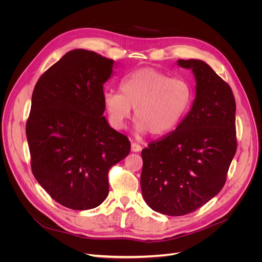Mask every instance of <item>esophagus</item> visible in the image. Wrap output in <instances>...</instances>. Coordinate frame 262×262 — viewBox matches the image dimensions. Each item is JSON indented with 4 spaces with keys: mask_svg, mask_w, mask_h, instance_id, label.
<instances>
[{
    "mask_svg": "<svg viewBox=\"0 0 262 262\" xmlns=\"http://www.w3.org/2000/svg\"><path fill=\"white\" fill-rule=\"evenodd\" d=\"M130 149H132V152H139V150H141V145H139L136 142H132Z\"/></svg>",
    "mask_w": 262,
    "mask_h": 262,
    "instance_id": "obj_1",
    "label": "esophagus"
}]
</instances>
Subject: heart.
I'll return each instance as SVG.
<instances>
[{"instance_id": "obj_1", "label": "heart", "mask_w": 262, "mask_h": 262, "mask_svg": "<svg viewBox=\"0 0 262 262\" xmlns=\"http://www.w3.org/2000/svg\"><path fill=\"white\" fill-rule=\"evenodd\" d=\"M120 92L103 93V104L112 125L122 129L134 108L137 132H148L153 136L174 129L192 101V88L186 79L171 77L149 67L123 77Z\"/></svg>"}]
</instances>
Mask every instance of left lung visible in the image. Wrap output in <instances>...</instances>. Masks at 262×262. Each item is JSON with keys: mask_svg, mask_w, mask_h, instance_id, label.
<instances>
[{"mask_svg": "<svg viewBox=\"0 0 262 262\" xmlns=\"http://www.w3.org/2000/svg\"><path fill=\"white\" fill-rule=\"evenodd\" d=\"M192 70L195 99L176 129L142 149L141 191L154 211L185 215L202 207L223 188L236 154V102L209 64L178 59Z\"/></svg>", "mask_w": 262, "mask_h": 262, "instance_id": "1", "label": "left lung"}]
</instances>
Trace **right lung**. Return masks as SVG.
<instances>
[{
  "mask_svg": "<svg viewBox=\"0 0 262 262\" xmlns=\"http://www.w3.org/2000/svg\"><path fill=\"white\" fill-rule=\"evenodd\" d=\"M113 59L84 49L68 52L38 79L26 123L32 171L53 200L73 210L98 207L108 195V171L130 142L103 114V85Z\"/></svg>",
  "mask_w": 262,
  "mask_h": 262,
  "instance_id": "obj_1",
  "label": "right lung"
}]
</instances>
